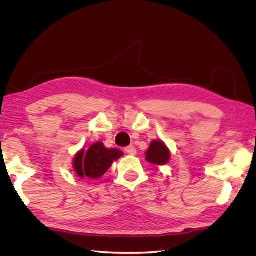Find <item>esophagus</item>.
<instances>
[{
    "label": "esophagus",
    "mask_w": 256,
    "mask_h": 256,
    "mask_svg": "<svg viewBox=\"0 0 256 256\" xmlns=\"http://www.w3.org/2000/svg\"><path fill=\"white\" fill-rule=\"evenodd\" d=\"M125 150L127 154H131V156H134V154H136V148L134 146H128V147H126Z\"/></svg>",
    "instance_id": "1"
}]
</instances>
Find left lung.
<instances>
[{"label": "left lung", "instance_id": "1", "mask_svg": "<svg viewBox=\"0 0 256 256\" xmlns=\"http://www.w3.org/2000/svg\"><path fill=\"white\" fill-rule=\"evenodd\" d=\"M145 159L152 166H166L171 159V152L164 141L152 140L145 152Z\"/></svg>", "mask_w": 256, "mask_h": 256}]
</instances>
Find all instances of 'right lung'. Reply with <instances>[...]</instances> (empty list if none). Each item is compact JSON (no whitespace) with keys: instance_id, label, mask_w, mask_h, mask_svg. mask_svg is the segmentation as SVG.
<instances>
[{"instance_id":"obj_1","label":"right lung","mask_w":256,"mask_h":256,"mask_svg":"<svg viewBox=\"0 0 256 256\" xmlns=\"http://www.w3.org/2000/svg\"><path fill=\"white\" fill-rule=\"evenodd\" d=\"M124 152L116 148H106L102 142L92 144L88 150L76 152L72 160V168L80 178L98 180L110 168L114 161L118 160Z\"/></svg>"}]
</instances>
